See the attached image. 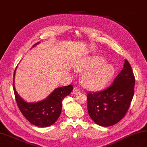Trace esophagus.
<instances>
[{
	"mask_svg": "<svg viewBox=\"0 0 147 147\" xmlns=\"http://www.w3.org/2000/svg\"><path fill=\"white\" fill-rule=\"evenodd\" d=\"M80 90L78 88H74L73 90V94L74 95L78 94V93H80Z\"/></svg>",
	"mask_w": 147,
	"mask_h": 147,
	"instance_id": "obj_1",
	"label": "esophagus"
}]
</instances>
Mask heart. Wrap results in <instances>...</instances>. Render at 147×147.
<instances>
[{
  "mask_svg": "<svg viewBox=\"0 0 147 147\" xmlns=\"http://www.w3.org/2000/svg\"><path fill=\"white\" fill-rule=\"evenodd\" d=\"M100 56H95L81 64L78 70L86 72L82 77V82L86 88L100 90L107 85L114 76L115 70L112 65L105 64Z\"/></svg>",
  "mask_w": 147,
  "mask_h": 147,
  "instance_id": "heart-1",
  "label": "heart"
}]
</instances>
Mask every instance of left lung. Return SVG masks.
Instances as JSON below:
<instances>
[{
    "label": "left lung",
    "instance_id": "1",
    "mask_svg": "<svg viewBox=\"0 0 147 147\" xmlns=\"http://www.w3.org/2000/svg\"><path fill=\"white\" fill-rule=\"evenodd\" d=\"M135 78L129 62L124 61L123 69L112 85L96 92H88L90 117L101 126L114 125L125 116L134 95Z\"/></svg>",
    "mask_w": 147,
    "mask_h": 147
}]
</instances>
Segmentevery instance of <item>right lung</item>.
<instances>
[{
	"mask_svg": "<svg viewBox=\"0 0 147 147\" xmlns=\"http://www.w3.org/2000/svg\"><path fill=\"white\" fill-rule=\"evenodd\" d=\"M15 71L16 69L14 72V78ZM14 83L13 82L15 98L21 113L30 123L39 127L51 126L57 120L61 113L62 100L73 90V86L71 85L60 87L54 90L47 98L41 102L28 103L18 94Z\"/></svg>",
	"mask_w": 147,
	"mask_h": 147,
	"instance_id": "1",
	"label": "right lung"
}]
</instances>
